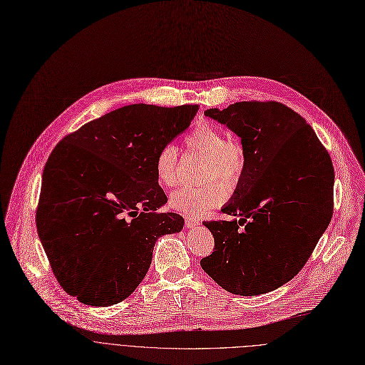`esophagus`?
<instances>
[{
	"label": "esophagus",
	"instance_id": "1",
	"mask_svg": "<svg viewBox=\"0 0 365 365\" xmlns=\"http://www.w3.org/2000/svg\"><path fill=\"white\" fill-rule=\"evenodd\" d=\"M199 223H200V222H199L197 219H195V217H190V216H186V217H185V225H186L187 229L195 227V226H197Z\"/></svg>",
	"mask_w": 365,
	"mask_h": 365
}]
</instances>
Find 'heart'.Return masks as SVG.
I'll use <instances>...</instances> for the list:
<instances>
[{
  "label": "heart",
  "instance_id": "1",
  "mask_svg": "<svg viewBox=\"0 0 365 365\" xmlns=\"http://www.w3.org/2000/svg\"><path fill=\"white\" fill-rule=\"evenodd\" d=\"M185 145L189 152L206 156L205 180L207 183L200 187L185 186L175 190L169 203L173 209L189 215L203 216L213 207L220 206L227 199V190L216 179L233 187L239 183L247 169L245 149L237 140L226 138L225 132L210 123H199L186 136ZM179 150L173 145L160 149L156 159V176L165 186H175L179 180Z\"/></svg>",
  "mask_w": 365,
  "mask_h": 365
}]
</instances>
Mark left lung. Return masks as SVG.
<instances>
[{
  "instance_id": "1",
  "label": "left lung",
  "mask_w": 365,
  "mask_h": 365,
  "mask_svg": "<svg viewBox=\"0 0 365 365\" xmlns=\"http://www.w3.org/2000/svg\"><path fill=\"white\" fill-rule=\"evenodd\" d=\"M235 132L247 169L222 212L203 225L215 239L202 269L223 289L252 297L291 281L307 264L334 212V168L297 111L278 101H239L205 111Z\"/></svg>"
}]
</instances>
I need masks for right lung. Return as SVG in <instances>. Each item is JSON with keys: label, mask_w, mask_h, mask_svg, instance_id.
I'll use <instances>...</instances> for the list:
<instances>
[{"label": "right lung", "mask_w": 365, "mask_h": 365, "mask_svg": "<svg viewBox=\"0 0 365 365\" xmlns=\"http://www.w3.org/2000/svg\"><path fill=\"white\" fill-rule=\"evenodd\" d=\"M199 106L132 104L67 135L43 172L38 236L61 288L80 302L110 307L143 281L158 237L183 217L156 176L160 149L185 132Z\"/></svg>", "instance_id": "obj_1"}]
</instances>
